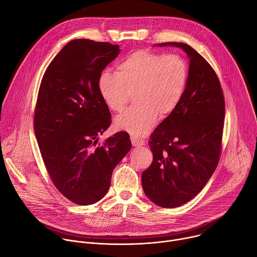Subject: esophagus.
<instances>
[{"mask_svg": "<svg viewBox=\"0 0 257 257\" xmlns=\"http://www.w3.org/2000/svg\"><path fill=\"white\" fill-rule=\"evenodd\" d=\"M131 142H132L133 146H141L144 144V141L142 139H140L136 136H133V135L131 136Z\"/></svg>", "mask_w": 257, "mask_h": 257, "instance_id": "obj_1", "label": "esophagus"}]
</instances>
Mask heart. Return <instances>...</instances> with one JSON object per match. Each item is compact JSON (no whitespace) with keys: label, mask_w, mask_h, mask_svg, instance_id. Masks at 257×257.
<instances>
[{"label":"heart","mask_w":257,"mask_h":257,"mask_svg":"<svg viewBox=\"0 0 257 257\" xmlns=\"http://www.w3.org/2000/svg\"><path fill=\"white\" fill-rule=\"evenodd\" d=\"M188 79L189 67L182 56L138 50L117 65L116 73H102L98 91L116 113L123 111L133 93L135 103L116 119L115 126L141 137L153 128L158 115L164 118L175 112Z\"/></svg>","instance_id":"obj_1"}]
</instances>
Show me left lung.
Masks as SVG:
<instances>
[{
  "label": "left lung",
  "instance_id": "1",
  "mask_svg": "<svg viewBox=\"0 0 257 257\" xmlns=\"http://www.w3.org/2000/svg\"><path fill=\"white\" fill-rule=\"evenodd\" d=\"M190 59L188 84L180 104L152 133L153 163L143 171L144 193L154 203L177 207L206 185L222 154L225 97L216 73L190 46L163 43Z\"/></svg>",
  "mask_w": 257,
  "mask_h": 257
}]
</instances>
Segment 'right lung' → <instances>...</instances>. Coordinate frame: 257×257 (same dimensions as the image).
Segmentation results:
<instances>
[{
  "instance_id": "right-lung-1",
  "label": "right lung",
  "mask_w": 257,
  "mask_h": 257,
  "mask_svg": "<svg viewBox=\"0 0 257 257\" xmlns=\"http://www.w3.org/2000/svg\"><path fill=\"white\" fill-rule=\"evenodd\" d=\"M119 53L118 45L72 41L50 63L39 89L33 127L44 164L56 188L79 205L105 195L115 167L131 149L125 131L97 139L112 123L98 79Z\"/></svg>"
}]
</instances>
